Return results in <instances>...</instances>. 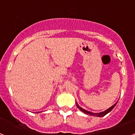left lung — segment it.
<instances>
[{
    "label": "left lung",
    "mask_w": 135,
    "mask_h": 135,
    "mask_svg": "<svg viewBox=\"0 0 135 135\" xmlns=\"http://www.w3.org/2000/svg\"><path fill=\"white\" fill-rule=\"evenodd\" d=\"M116 104H117V103H115V104H114V105H112V107H111V108H109V109H107V110L105 111V112H101V113H95V114H93V113H92V112H88V111L85 110V109H82V108H80V107H79V106H78V105H77V107H78V108H79L80 110L82 111V112H84V114H89V115H94V116L103 117V116H104V115H105L106 114H108V113H109V112H110L112 110V109H114V107H115V105H116Z\"/></svg>",
    "instance_id": "1"
}]
</instances>
